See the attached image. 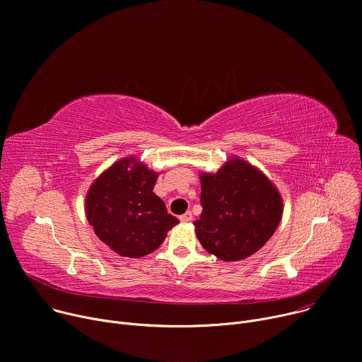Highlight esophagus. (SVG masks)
Instances as JSON below:
<instances>
[{
  "label": "esophagus",
  "mask_w": 362,
  "mask_h": 362,
  "mask_svg": "<svg viewBox=\"0 0 362 362\" xmlns=\"http://www.w3.org/2000/svg\"><path fill=\"white\" fill-rule=\"evenodd\" d=\"M180 220H181L182 223H189V221L192 220V213H191V211H187L185 214L180 216Z\"/></svg>",
  "instance_id": "obj_1"
}]
</instances>
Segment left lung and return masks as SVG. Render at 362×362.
Here are the masks:
<instances>
[{
	"instance_id": "1",
	"label": "left lung",
	"mask_w": 362,
	"mask_h": 362,
	"mask_svg": "<svg viewBox=\"0 0 362 362\" xmlns=\"http://www.w3.org/2000/svg\"><path fill=\"white\" fill-rule=\"evenodd\" d=\"M203 213L194 221L202 246L224 262L259 252L284 214L277 187L247 160L228 158L217 173H199Z\"/></svg>"
}]
</instances>
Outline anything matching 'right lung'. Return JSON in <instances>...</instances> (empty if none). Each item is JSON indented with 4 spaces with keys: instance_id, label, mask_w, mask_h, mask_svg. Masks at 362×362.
<instances>
[{
    "instance_id": "add662e5",
    "label": "right lung",
    "mask_w": 362,
    "mask_h": 362,
    "mask_svg": "<svg viewBox=\"0 0 362 362\" xmlns=\"http://www.w3.org/2000/svg\"><path fill=\"white\" fill-rule=\"evenodd\" d=\"M158 173L128 155L105 170L89 187L85 211L96 235L122 257L156 250L180 221L153 192Z\"/></svg>"
}]
</instances>
